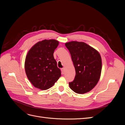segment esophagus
Listing matches in <instances>:
<instances>
[{
	"label": "esophagus",
	"mask_w": 125,
	"mask_h": 125,
	"mask_svg": "<svg viewBox=\"0 0 125 125\" xmlns=\"http://www.w3.org/2000/svg\"><path fill=\"white\" fill-rule=\"evenodd\" d=\"M61 70H62V74L65 73V70H64L63 68H62L61 69Z\"/></svg>",
	"instance_id": "34e87169"
}]
</instances>
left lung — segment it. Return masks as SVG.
Returning <instances> with one entry per match:
<instances>
[{
	"mask_svg": "<svg viewBox=\"0 0 125 125\" xmlns=\"http://www.w3.org/2000/svg\"><path fill=\"white\" fill-rule=\"evenodd\" d=\"M69 50L75 70L74 80L69 82L74 92H89L97 83L101 75L102 60L96 50L83 42L73 41L65 44Z\"/></svg>",
	"mask_w": 125,
	"mask_h": 125,
	"instance_id": "1",
	"label": "left lung"
}]
</instances>
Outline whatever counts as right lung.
Here are the masks:
<instances>
[{"label": "right lung", "instance_id": "1", "mask_svg": "<svg viewBox=\"0 0 125 125\" xmlns=\"http://www.w3.org/2000/svg\"><path fill=\"white\" fill-rule=\"evenodd\" d=\"M58 44L55 40H43L34 45L26 55V74L36 88L43 90L50 89L61 76L53 55Z\"/></svg>", "mask_w": 125, "mask_h": 125}]
</instances>
